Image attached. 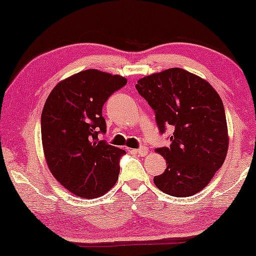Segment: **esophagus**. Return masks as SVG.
<instances>
[{
    "label": "esophagus",
    "mask_w": 256,
    "mask_h": 256,
    "mask_svg": "<svg viewBox=\"0 0 256 256\" xmlns=\"http://www.w3.org/2000/svg\"><path fill=\"white\" fill-rule=\"evenodd\" d=\"M136 154H138L140 156H146V154H148V149L144 148V146H142V148H140L138 150H135Z\"/></svg>",
    "instance_id": "obj_1"
}]
</instances>
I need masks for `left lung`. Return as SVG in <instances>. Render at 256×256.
Returning a JSON list of instances; mask_svg holds the SVG:
<instances>
[{
	"instance_id": "obj_1",
	"label": "left lung",
	"mask_w": 256,
	"mask_h": 256,
	"mask_svg": "<svg viewBox=\"0 0 256 256\" xmlns=\"http://www.w3.org/2000/svg\"><path fill=\"white\" fill-rule=\"evenodd\" d=\"M135 86L155 110L160 132L172 130L170 146L155 150L166 158V169L154 183L174 197L198 194L222 168L228 150L219 94L205 79L180 68L143 76Z\"/></svg>"
}]
</instances>
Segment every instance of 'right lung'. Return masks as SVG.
<instances>
[{
  "label": "right lung",
  "mask_w": 256,
  "mask_h": 256,
  "mask_svg": "<svg viewBox=\"0 0 256 256\" xmlns=\"http://www.w3.org/2000/svg\"><path fill=\"white\" fill-rule=\"evenodd\" d=\"M127 84L118 74L85 70L59 82L42 112V143L52 176L78 197H101L116 183L124 150L99 141L102 106Z\"/></svg>",
  "instance_id": "add662e5"
}]
</instances>
